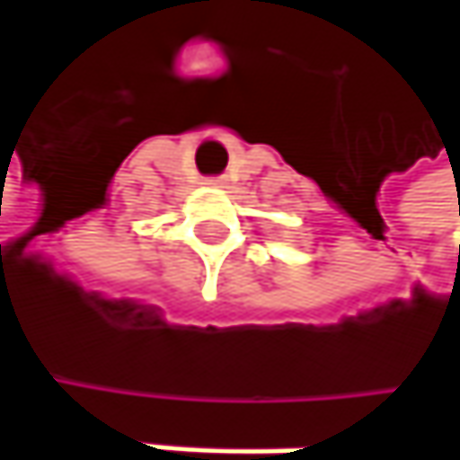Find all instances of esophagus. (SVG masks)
Instances as JSON below:
<instances>
[{
	"instance_id": "34e87169",
	"label": "esophagus",
	"mask_w": 460,
	"mask_h": 460,
	"mask_svg": "<svg viewBox=\"0 0 460 460\" xmlns=\"http://www.w3.org/2000/svg\"><path fill=\"white\" fill-rule=\"evenodd\" d=\"M208 183H210V186H224V178H210Z\"/></svg>"
}]
</instances>
